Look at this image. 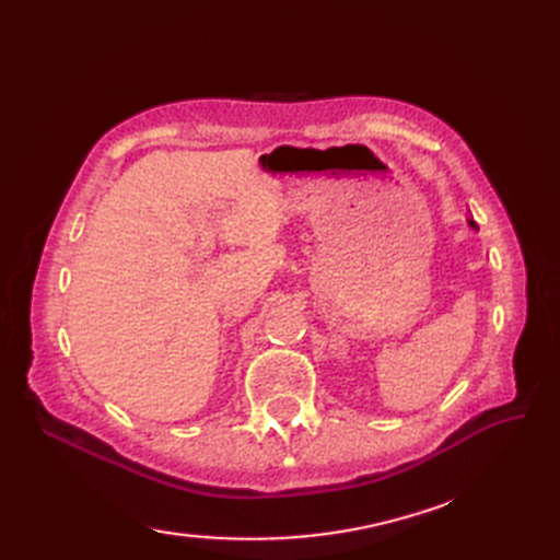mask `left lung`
I'll list each match as a JSON object with an SVG mask.
<instances>
[{"instance_id":"obj_1","label":"left lung","mask_w":560,"mask_h":560,"mask_svg":"<svg viewBox=\"0 0 560 560\" xmlns=\"http://www.w3.org/2000/svg\"><path fill=\"white\" fill-rule=\"evenodd\" d=\"M469 226H471V229H477V224H474V222H471V219H469Z\"/></svg>"}]
</instances>
